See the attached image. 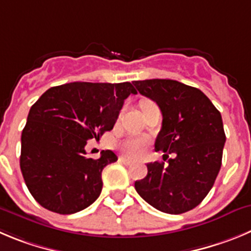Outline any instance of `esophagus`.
Returning <instances> with one entry per match:
<instances>
[{
	"mask_svg": "<svg viewBox=\"0 0 251 251\" xmlns=\"http://www.w3.org/2000/svg\"><path fill=\"white\" fill-rule=\"evenodd\" d=\"M120 161L123 163H125V165H127V166L132 165V163H133V161H131L130 158H127V157H120Z\"/></svg>",
	"mask_w": 251,
	"mask_h": 251,
	"instance_id": "obj_1",
	"label": "esophagus"
}]
</instances>
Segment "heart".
<instances>
[{
    "mask_svg": "<svg viewBox=\"0 0 251 251\" xmlns=\"http://www.w3.org/2000/svg\"><path fill=\"white\" fill-rule=\"evenodd\" d=\"M150 101H144L142 105L147 104ZM147 147V141L142 137H128L124 140L120 144V149L125 152L130 157H139L145 152Z\"/></svg>",
    "mask_w": 251,
    "mask_h": 251,
    "instance_id": "b5f03b06",
    "label": "heart"
}]
</instances>
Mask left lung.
<instances>
[{"mask_svg":"<svg viewBox=\"0 0 251 251\" xmlns=\"http://www.w3.org/2000/svg\"><path fill=\"white\" fill-rule=\"evenodd\" d=\"M133 85L162 112L154 150L176 153L168 165L147 163V176L135 182V189L161 212H188L209 193L221 170L226 142L221 112L200 89L177 80L150 79Z\"/></svg>","mask_w":251,"mask_h":251,"instance_id":"left-lung-1","label":"left lung"}]
</instances>
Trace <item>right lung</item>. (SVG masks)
<instances>
[{"label": "right lung", "instance_id": "obj_1", "mask_svg": "<svg viewBox=\"0 0 251 251\" xmlns=\"http://www.w3.org/2000/svg\"><path fill=\"white\" fill-rule=\"evenodd\" d=\"M131 83H75L53 86L32 105L21 137L20 166L28 191L59 214L85 209L101 193V172L118 161L110 150L86 157L89 140L112 130Z\"/></svg>", "mask_w": 251, "mask_h": 251}]
</instances>
